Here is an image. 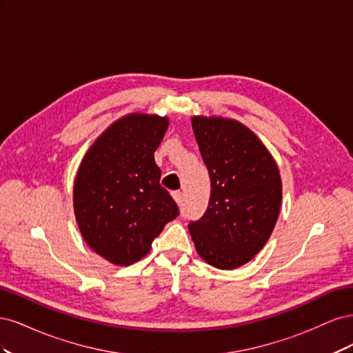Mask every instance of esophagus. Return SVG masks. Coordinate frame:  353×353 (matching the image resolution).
Listing matches in <instances>:
<instances>
[{"label": "esophagus", "mask_w": 353, "mask_h": 353, "mask_svg": "<svg viewBox=\"0 0 353 353\" xmlns=\"http://www.w3.org/2000/svg\"><path fill=\"white\" fill-rule=\"evenodd\" d=\"M172 197L178 203V205H181V201H183V193H181V191H174Z\"/></svg>", "instance_id": "34e87169"}]
</instances>
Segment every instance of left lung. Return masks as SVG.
<instances>
[{"label":"left lung","instance_id":"obj_1","mask_svg":"<svg viewBox=\"0 0 353 353\" xmlns=\"http://www.w3.org/2000/svg\"><path fill=\"white\" fill-rule=\"evenodd\" d=\"M210 176L209 205L188 230L203 261L234 270L258 254L271 237L281 208L279 166L248 126L223 117L191 119Z\"/></svg>","mask_w":353,"mask_h":353}]
</instances>
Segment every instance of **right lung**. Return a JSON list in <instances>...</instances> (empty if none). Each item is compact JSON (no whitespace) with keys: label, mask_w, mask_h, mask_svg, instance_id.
I'll list each match as a JSON object with an SVG mask.
<instances>
[{"label":"right lung","mask_w":353,"mask_h":353,"mask_svg":"<svg viewBox=\"0 0 353 353\" xmlns=\"http://www.w3.org/2000/svg\"><path fill=\"white\" fill-rule=\"evenodd\" d=\"M169 119L131 113L112 123L85 154L73 185V209L90 248L114 265L135 263L179 215L160 185L154 152Z\"/></svg>","instance_id":"right-lung-1"}]
</instances>
